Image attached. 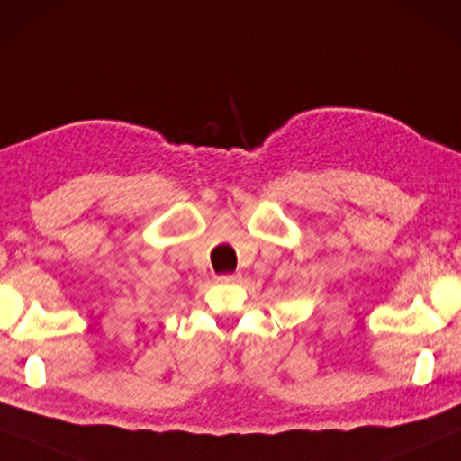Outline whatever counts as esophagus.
<instances>
[{"label": "esophagus", "instance_id": "obj_1", "mask_svg": "<svg viewBox=\"0 0 461 461\" xmlns=\"http://www.w3.org/2000/svg\"><path fill=\"white\" fill-rule=\"evenodd\" d=\"M240 280H242V276L240 274H223L217 277V282H221V284H236Z\"/></svg>", "mask_w": 461, "mask_h": 461}]
</instances>
